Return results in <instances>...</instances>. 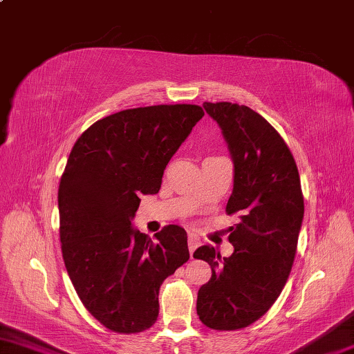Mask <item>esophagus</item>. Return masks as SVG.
Wrapping results in <instances>:
<instances>
[{"label":"esophagus","instance_id":"1","mask_svg":"<svg viewBox=\"0 0 354 354\" xmlns=\"http://www.w3.org/2000/svg\"><path fill=\"white\" fill-rule=\"evenodd\" d=\"M199 245H201V239L197 238V236H194V234H189V238H188V247H189V255H191V258H193L194 250H196Z\"/></svg>","mask_w":354,"mask_h":354}]
</instances>
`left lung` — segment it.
<instances>
[{"instance_id": "left-lung-1", "label": "left lung", "mask_w": 354, "mask_h": 354, "mask_svg": "<svg viewBox=\"0 0 354 354\" xmlns=\"http://www.w3.org/2000/svg\"><path fill=\"white\" fill-rule=\"evenodd\" d=\"M219 124L234 163L225 213L238 214L230 228L232 257L202 245L194 258L212 268L197 294V315L218 331L252 325L269 311L286 284L305 213L299 169L286 141L245 105L203 102Z\"/></svg>"}]
</instances>
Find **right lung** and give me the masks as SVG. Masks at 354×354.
<instances>
[{"label":"right lung","mask_w":354,"mask_h":354,"mask_svg":"<svg viewBox=\"0 0 354 354\" xmlns=\"http://www.w3.org/2000/svg\"><path fill=\"white\" fill-rule=\"evenodd\" d=\"M202 116L193 104L127 109L91 124L71 149L57 196L62 255L80 301L110 331L151 328L161 283L189 259L182 227L152 241L132 219Z\"/></svg>","instance_id":"add662e5"}]
</instances>
